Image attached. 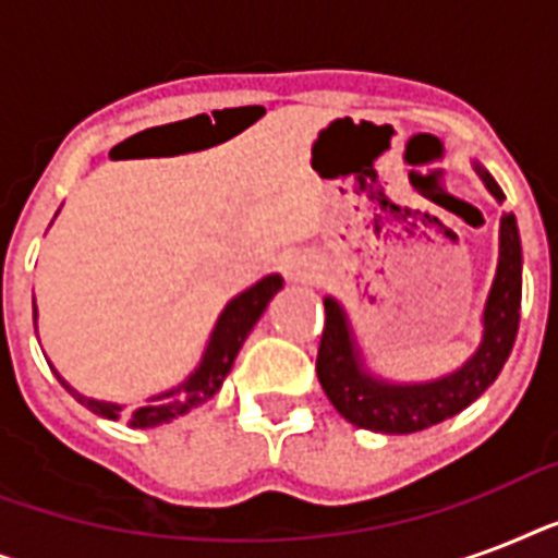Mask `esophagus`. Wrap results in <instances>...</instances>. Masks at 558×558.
I'll use <instances>...</instances> for the list:
<instances>
[{"label":"esophagus","instance_id":"obj_1","mask_svg":"<svg viewBox=\"0 0 558 558\" xmlns=\"http://www.w3.org/2000/svg\"><path fill=\"white\" fill-rule=\"evenodd\" d=\"M287 271L292 280H313L315 278V271L310 269V263H304V260H292L287 266Z\"/></svg>","mask_w":558,"mask_h":558}]
</instances>
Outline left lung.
Listing matches in <instances>:
<instances>
[{"mask_svg": "<svg viewBox=\"0 0 558 558\" xmlns=\"http://www.w3.org/2000/svg\"><path fill=\"white\" fill-rule=\"evenodd\" d=\"M495 199H504L484 168H477ZM521 322V240L512 214L501 217L498 271L484 310V341L460 371L423 385H393L373 379L362 365L348 315L332 298L324 301V332L315 371L324 393L348 423L381 434H414L449 420L484 393L510 359Z\"/></svg>", "mask_w": 558, "mask_h": 558, "instance_id": "obj_1", "label": "left lung"}]
</instances>
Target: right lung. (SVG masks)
<instances>
[{
    "label": "right lung",
    "mask_w": 558,
    "mask_h": 558,
    "mask_svg": "<svg viewBox=\"0 0 558 558\" xmlns=\"http://www.w3.org/2000/svg\"><path fill=\"white\" fill-rule=\"evenodd\" d=\"M280 287H283L280 275H269V278L257 280L252 289L240 292L234 301H228V306L222 310V315H219L217 327L210 332L208 350H205L199 367H196L179 388L168 390V393H159V397H153L147 405L135 408L133 414H126V425H130V428H156V425L173 423L177 416L187 414L193 408H199L202 402H208V399L219 390V385H222V379L228 376L231 365H234V359L236 353H240V348H243L245 336L252 332V327L257 324V318H260L263 310L269 306L271 295H275ZM34 322H37V306H34ZM57 379H60V385H63L81 405L89 408L92 414L107 416V420H118V416H121V405L83 397V393H77L60 373H57Z\"/></svg>",
    "instance_id": "right-lung-1"
}]
</instances>
